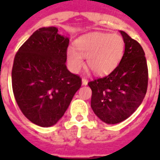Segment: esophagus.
Listing matches in <instances>:
<instances>
[{
	"instance_id": "esophagus-1",
	"label": "esophagus",
	"mask_w": 160,
	"mask_h": 160,
	"mask_svg": "<svg viewBox=\"0 0 160 160\" xmlns=\"http://www.w3.org/2000/svg\"><path fill=\"white\" fill-rule=\"evenodd\" d=\"M88 84V80H87V79H86V78H82V85H86Z\"/></svg>"
}]
</instances>
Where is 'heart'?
I'll list each match as a JSON object with an SVG mask.
<instances>
[{
  "instance_id": "heart-1",
  "label": "heart",
  "mask_w": 160,
  "mask_h": 160,
  "mask_svg": "<svg viewBox=\"0 0 160 160\" xmlns=\"http://www.w3.org/2000/svg\"><path fill=\"white\" fill-rule=\"evenodd\" d=\"M75 50L69 48L67 61L73 72H77L84 65L83 58H87V65L96 75L110 72L119 64L124 55V42L115 34L94 32L81 36L75 42Z\"/></svg>"
}]
</instances>
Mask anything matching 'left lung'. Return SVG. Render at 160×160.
<instances>
[{
    "label": "left lung",
    "mask_w": 160,
    "mask_h": 160,
    "mask_svg": "<svg viewBox=\"0 0 160 160\" xmlns=\"http://www.w3.org/2000/svg\"><path fill=\"white\" fill-rule=\"evenodd\" d=\"M125 50L120 62L106 76L90 81L91 108L106 124L124 121L140 105L148 88V66L144 51L137 41L120 31Z\"/></svg>",
    "instance_id": "1"
}]
</instances>
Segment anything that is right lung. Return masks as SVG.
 <instances>
[{
    "label": "right lung",
    "mask_w": 160,
    "mask_h": 160,
    "mask_svg": "<svg viewBox=\"0 0 160 160\" xmlns=\"http://www.w3.org/2000/svg\"><path fill=\"white\" fill-rule=\"evenodd\" d=\"M69 43V38L60 36L56 27H42L14 58V96L24 115L39 126L56 124L82 84L81 78L65 65Z\"/></svg>",
    "instance_id": "obj_1"
}]
</instances>
